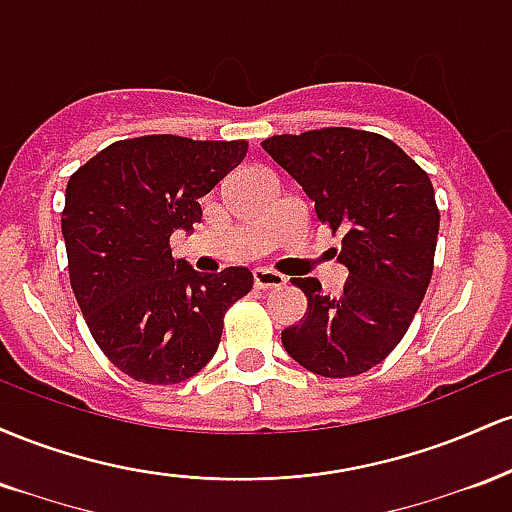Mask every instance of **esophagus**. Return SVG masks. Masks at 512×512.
Segmentation results:
<instances>
[{
    "instance_id": "34e87169",
    "label": "esophagus",
    "mask_w": 512,
    "mask_h": 512,
    "mask_svg": "<svg viewBox=\"0 0 512 512\" xmlns=\"http://www.w3.org/2000/svg\"><path fill=\"white\" fill-rule=\"evenodd\" d=\"M252 276H255L257 289H264V291L281 289V286L286 284V279L279 272H272V269H264V267H257L255 272H252Z\"/></svg>"
}]
</instances>
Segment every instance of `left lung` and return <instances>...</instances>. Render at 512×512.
Here are the masks:
<instances>
[{
	"label": "left lung",
	"instance_id": "8db88e82",
	"mask_svg": "<svg viewBox=\"0 0 512 512\" xmlns=\"http://www.w3.org/2000/svg\"><path fill=\"white\" fill-rule=\"evenodd\" d=\"M315 204L317 221L342 231L344 289L291 279L308 298L281 332L293 361L325 378L378 366L407 334L433 274L440 214L428 175L390 139L349 127L281 134L262 142Z\"/></svg>",
	"mask_w": 512,
	"mask_h": 512
}]
</instances>
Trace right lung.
<instances>
[{
	"label": "right lung",
	"mask_w": 512,
	"mask_h": 512,
	"mask_svg": "<svg viewBox=\"0 0 512 512\" xmlns=\"http://www.w3.org/2000/svg\"><path fill=\"white\" fill-rule=\"evenodd\" d=\"M248 142L173 134L105 146L67 182L62 236L86 325L115 368L175 385L216 354L223 315L252 289L248 267L197 272L170 236L202 221L199 199L240 166Z\"/></svg>",
	"instance_id": "add662e5"
}]
</instances>
